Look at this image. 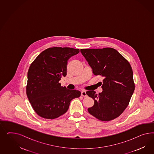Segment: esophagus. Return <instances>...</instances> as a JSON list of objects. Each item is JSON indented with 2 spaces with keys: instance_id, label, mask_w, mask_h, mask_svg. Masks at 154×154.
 Masks as SVG:
<instances>
[{
  "instance_id": "1",
  "label": "esophagus",
  "mask_w": 154,
  "mask_h": 154,
  "mask_svg": "<svg viewBox=\"0 0 154 154\" xmlns=\"http://www.w3.org/2000/svg\"><path fill=\"white\" fill-rule=\"evenodd\" d=\"M81 96H82V97H87V94H86V91H81Z\"/></svg>"
}]
</instances>
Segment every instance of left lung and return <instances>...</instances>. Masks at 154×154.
Instances as JSON below:
<instances>
[{
	"instance_id": "1",
	"label": "left lung",
	"mask_w": 154,
	"mask_h": 154,
	"mask_svg": "<svg viewBox=\"0 0 154 154\" xmlns=\"http://www.w3.org/2000/svg\"><path fill=\"white\" fill-rule=\"evenodd\" d=\"M93 73L104 77L100 82L102 92L94 90L86 94L93 99L90 114L101 121H110L119 116L127 107L134 91L133 71L129 63L114 48L81 49Z\"/></svg>"
}]
</instances>
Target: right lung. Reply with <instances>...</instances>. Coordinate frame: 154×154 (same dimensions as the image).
<instances>
[{
    "mask_svg": "<svg viewBox=\"0 0 154 154\" xmlns=\"http://www.w3.org/2000/svg\"><path fill=\"white\" fill-rule=\"evenodd\" d=\"M79 49L51 47L42 52L30 66L26 94L35 112L39 116L54 119L64 114L70 101L81 92L61 86L59 81L66 75L67 62L79 53Z\"/></svg>",
    "mask_w": 154,
    "mask_h": 154,
    "instance_id": "right-lung-1",
    "label": "right lung"
}]
</instances>
